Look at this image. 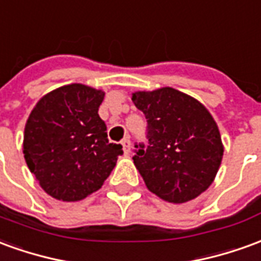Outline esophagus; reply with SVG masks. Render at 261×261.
Here are the masks:
<instances>
[{
    "mask_svg": "<svg viewBox=\"0 0 261 261\" xmlns=\"http://www.w3.org/2000/svg\"><path fill=\"white\" fill-rule=\"evenodd\" d=\"M121 145L123 153H125V154H129V151H130V140H129V138H125V139L122 140Z\"/></svg>",
    "mask_w": 261,
    "mask_h": 261,
    "instance_id": "1",
    "label": "esophagus"
}]
</instances>
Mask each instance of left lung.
<instances>
[{"mask_svg": "<svg viewBox=\"0 0 261 261\" xmlns=\"http://www.w3.org/2000/svg\"><path fill=\"white\" fill-rule=\"evenodd\" d=\"M147 119L149 146L134 163L150 193L184 204L208 190L223 157L221 134L204 104L171 87L132 94Z\"/></svg>", "mask_w": 261, "mask_h": 261, "instance_id": "obj_1", "label": "left lung"}]
</instances>
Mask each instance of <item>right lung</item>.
<instances>
[{
    "label": "right lung",
    "instance_id": "1",
    "mask_svg": "<svg viewBox=\"0 0 261 261\" xmlns=\"http://www.w3.org/2000/svg\"><path fill=\"white\" fill-rule=\"evenodd\" d=\"M105 92L80 83L39 99L23 130V157L46 194L64 202L98 191L121 156L98 115Z\"/></svg>",
    "mask_w": 261,
    "mask_h": 261
}]
</instances>
